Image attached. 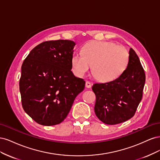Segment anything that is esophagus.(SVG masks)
<instances>
[{"label":"esophagus","mask_w":160,"mask_h":160,"mask_svg":"<svg viewBox=\"0 0 160 160\" xmlns=\"http://www.w3.org/2000/svg\"><path fill=\"white\" fill-rule=\"evenodd\" d=\"M92 86V83H91L90 81H86L85 83V87L87 88H91Z\"/></svg>","instance_id":"esophagus-1"}]
</instances>
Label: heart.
Segmentation results:
<instances>
[{
  "mask_svg": "<svg viewBox=\"0 0 160 160\" xmlns=\"http://www.w3.org/2000/svg\"><path fill=\"white\" fill-rule=\"evenodd\" d=\"M129 55L124 47L105 41H89L82 48V53L75 52L71 65L76 75L83 77L92 66V74L101 82L117 79L126 69Z\"/></svg>",
  "mask_w": 160,
  "mask_h": 160,
  "instance_id": "obj_1",
  "label": "heart"
}]
</instances>
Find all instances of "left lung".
<instances>
[{
	"mask_svg": "<svg viewBox=\"0 0 160 160\" xmlns=\"http://www.w3.org/2000/svg\"><path fill=\"white\" fill-rule=\"evenodd\" d=\"M126 69L117 79L95 83V113L108 125L121 123L132 118L142 100L146 75L139 59L132 48Z\"/></svg>",
	"mask_w": 160,
	"mask_h": 160,
	"instance_id": "1",
	"label": "left lung"
}]
</instances>
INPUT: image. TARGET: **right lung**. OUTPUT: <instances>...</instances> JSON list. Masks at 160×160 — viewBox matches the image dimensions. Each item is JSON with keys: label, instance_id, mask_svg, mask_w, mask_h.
<instances>
[{"label": "right lung", "instance_id": "obj_1", "mask_svg": "<svg viewBox=\"0 0 160 160\" xmlns=\"http://www.w3.org/2000/svg\"><path fill=\"white\" fill-rule=\"evenodd\" d=\"M75 45L70 40L43 42L22 62L19 81L22 105L38 124L61 123L85 88V81L71 71Z\"/></svg>", "mask_w": 160, "mask_h": 160}]
</instances>
